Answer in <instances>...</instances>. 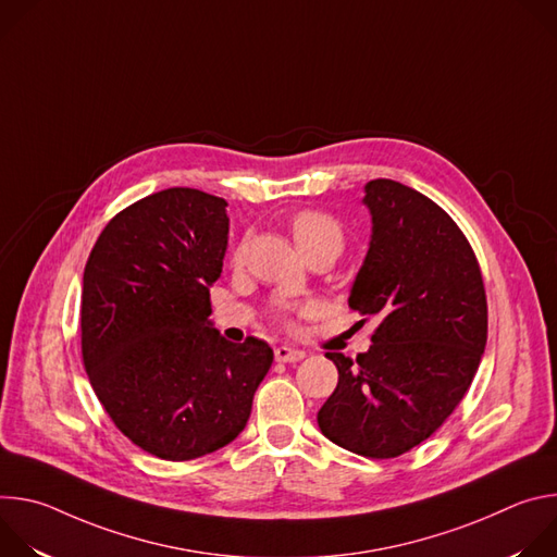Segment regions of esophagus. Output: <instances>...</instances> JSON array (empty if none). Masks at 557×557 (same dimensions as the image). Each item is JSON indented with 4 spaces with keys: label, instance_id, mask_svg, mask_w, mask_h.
<instances>
[{
    "label": "esophagus",
    "instance_id": "obj_1",
    "mask_svg": "<svg viewBox=\"0 0 557 557\" xmlns=\"http://www.w3.org/2000/svg\"><path fill=\"white\" fill-rule=\"evenodd\" d=\"M306 357L304 350L299 348H290V346H277L275 348V359L280 363H295V361H301Z\"/></svg>",
    "mask_w": 557,
    "mask_h": 557
}]
</instances>
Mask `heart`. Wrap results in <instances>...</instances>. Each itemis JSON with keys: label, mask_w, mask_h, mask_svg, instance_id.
<instances>
[{"label": "heart", "mask_w": 557, "mask_h": 557, "mask_svg": "<svg viewBox=\"0 0 557 557\" xmlns=\"http://www.w3.org/2000/svg\"><path fill=\"white\" fill-rule=\"evenodd\" d=\"M290 233H293V240L299 247V251H306L314 245H322V243H335L342 247L344 240V233L339 228V224L320 211H299L293 215L290 220ZM245 256V247H237L233 253V262L237 264ZM308 308V306H306ZM280 312H286L284 306L277 308Z\"/></svg>", "instance_id": "1"}]
</instances>
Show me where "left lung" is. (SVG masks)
<instances>
[{
    "label": "left lung",
    "instance_id": "8db88e82",
    "mask_svg": "<svg viewBox=\"0 0 557 557\" xmlns=\"http://www.w3.org/2000/svg\"><path fill=\"white\" fill-rule=\"evenodd\" d=\"M363 191L372 233L348 304L379 326L355 361L326 352L339 381L317 423L348 451L394 458L432 436L469 389L487 297L467 237L436 202L387 178Z\"/></svg>",
    "mask_w": 557,
    "mask_h": 557
}]
</instances>
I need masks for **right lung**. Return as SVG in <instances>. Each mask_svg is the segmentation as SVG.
Returning a JSON list of instances; mask_svg holds the SVG:
<instances>
[{
  "instance_id": "obj_1",
  "label": "right lung",
  "mask_w": 557,
  "mask_h": 557,
  "mask_svg": "<svg viewBox=\"0 0 557 557\" xmlns=\"http://www.w3.org/2000/svg\"><path fill=\"white\" fill-rule=\"evenodd\" d=\"M226 245V200L172 187L114 215L84 271L86 372L114 425L158 458L228 445L273 363L267 342L231 344L209 320Z\"/></svg>"
}]
</instances>
